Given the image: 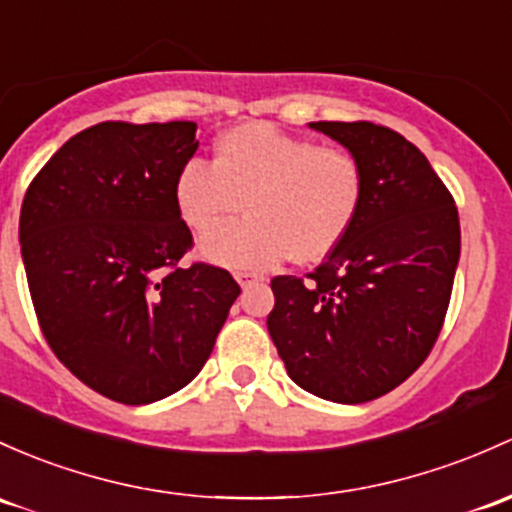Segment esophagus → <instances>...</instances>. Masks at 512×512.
Instances as JSON below:
<instances>
[{"instance_id":"esophagus-1","label":"esophagus","mask_w":512,"mask_h":512,"mask_svg":"<svg viewBox=\"0 0 512 512\" xmlns=\"http://www.w3.org/2000/svg\"><path fill=\"white\" fill-rule=\"evenodd\" d=\"M235 279H238V284H240L242 289L252 287V284H257V282H262V279L257 277V274H250V272H238V274H235Z\"/></svg>"}]
</instances>
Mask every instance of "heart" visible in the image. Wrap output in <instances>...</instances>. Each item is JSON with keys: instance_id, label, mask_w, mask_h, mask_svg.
Instances as JSON below:
<instances>
[{"instance_id": "obj_1", "label": "heart", "mask_w": 512, "mask_h": 512, "mask_svg": "<svg viewBox=\"0 0 512 512\" xmlns=\"http://www.w3.org/2000/svg\"><path fill=\"white\" fill-rule=\"evenodd\" d=\"M360 161L316 147L270 122H245L215 139L213 164L188 159L174 179V206L203 233L240 207L248 218L203 235L198 252L235 272H267L287 257L311 265L331 255L363 206Z\"/></svg>"}]
</instances>
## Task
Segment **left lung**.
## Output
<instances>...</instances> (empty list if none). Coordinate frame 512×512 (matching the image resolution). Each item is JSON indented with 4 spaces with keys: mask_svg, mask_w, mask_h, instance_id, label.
Masks as SVG:
<instances>
[{
    "mask_svg": "<svg viewBox=\"0 0 512 512\" xmlns=\"http://www.w3.org/2000/svg\"><path fill=\"white\" fill-rule=\"evenodd\" d=\"M363 166V206L324 265L274 277L267 316L301 390L360 405L424 363L449 306L461 255L459 211L427 157L373 122H309Z\"/></svg>",
    "mask_w": 512,
    "mask_h": 512,
    "instance_id": "8db88e82",
    "label": "left lung"
}]
</instances>
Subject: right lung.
I'll use <instances>...</instances> for the list:
<instances>
[{
	"mask_svg": "<svg viewBox=\"0 0 512 512\" xmlns=\"http://www.w3.org/2000/svg\"><path fill=\"white\" fill-rule=\"evenodd\" d=\"M196 149V122H100L48 159L21 206V260L48 346L122 405L191 383L240 294L220 267L179 265L193 238L174 179Z\"/></svg>",
	"mask_w": 512,
	"mask_h": 512,
	"instance_id": "obj_1",
	"label": "right lung"
}]
</instances>
